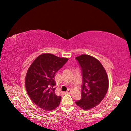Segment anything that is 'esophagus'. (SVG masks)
<instances>
[{"instance_id":"esophagus-1","label":"esophagus","mask_w":131,"mask_h":131,"mask_svg":"<svg viewBox=\"0 0 131 131\" xmlns=\"http://www.w3.org/2000/svg\"><path fill=\"white\" fill-rule=\"evenodd\" d=\"M71 90H68L67 91H66V93H68V94H69V93H71Z\"/></svg>"}]
</instances>
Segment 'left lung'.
Returning a JSON list of instances; mask_svg holds the SVG:
<instances>
[{
  "mask_svg": "<svg viewBox=\"0 0 131 131\" xmlns=\"http://www.w3.org/2000/svg\"><path fill=\"white\" fill-rule=\"evenodd\" d=\"M81 68L83 83L81 99L75 101L78 106L90 110L104 99L108 87L107 75L100 61L87 54L77 57Z\"/></svg>",
  "mask_w": 131,
  "mask_h": 131,
  "instance_id": "left-lung-1",
  "label": "left lung"
}]
</instances>
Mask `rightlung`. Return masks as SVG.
I'll return each mask as SVG.
<instances>
[{
	"label": "right lung",
	"mask_w": 131,
	"mask_h": 131,
	"mask_svg": "<svg viewBox=\"0 0 131 131\" xmlns=\"http://www.w3.org/2000/svg\"><path fill=\"white\" fill-rule=\"evenodd\" d=\"M68 58L42 54L36 58L27 70L25 87L31 101L38 106L51 111L60 105L61 96L56 94V73L67 62Z\"/></svg>",
	"instance_id": "add662e5"
}]
</instances>
